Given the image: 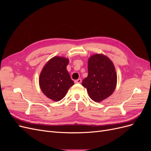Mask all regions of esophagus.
<instances>
[{
	"instance_id": "esophagus-1",
	"label": "esophagus",
	"mask_w": 151,
	"mask_h": 151,
	"mask_svg": "<svg viewBox=\"0 0 151 151\" xmlns=\"http://www.w3.org/2000/svg\"><path fill=\"white\" fill-rule=\"evenodd\" d=\"M81 82H82L81 79H78L76 80V81H74V83H76V84H80V83H81Z\"/></svg>"
}]
</instances>
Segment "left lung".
Returning <instances> with one entry per match:
<instances>
[{
  "label": "left lung",
  "mask_w": 151,
  "mask_h": 151,
  "mask_svg": "<svg viewBox=\"0 0 151 151\" xmlns=\"http://www.w3.org/2000/svg\"><path fill=\"white\" fill-rule=\"evenodd\" d=\"M88 76L82 85L89 97L96 102L102 101L115 91L117 76L111 60L103 54H94L88 60Z\"/></svg>",
  "instance_id": "left-lung-1"
}]
</instances>
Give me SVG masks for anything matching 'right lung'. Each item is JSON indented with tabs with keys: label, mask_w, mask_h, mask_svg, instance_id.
I'll return each mask as SVG.
<instances>
[{
	"label": "right lung",
	"mask_w": 151,
	"mask_h": 151,
	"mask_svg": "<svg viewBox=\"0 0 151 151\" xmlns=\"http://www.w3.org/2000/svg\"><path fill=\"white\" fill-rule=\"evenodd\" d=\"M68 62L65 57H54L48 60L40 73L41 90L54 101L64 98L68 89L74 84L66 68Z\"/></svg>",
	"instance_id": "add662e5"
}]
</instances>
